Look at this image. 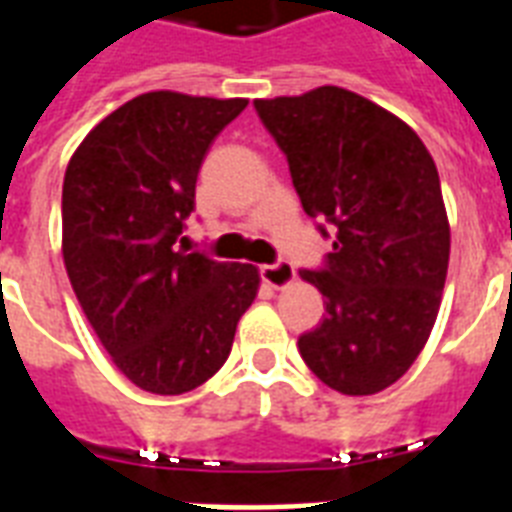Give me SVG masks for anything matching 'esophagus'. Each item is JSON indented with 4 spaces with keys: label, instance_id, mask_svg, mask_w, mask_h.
I'll use <instances>...</instances> for the list:
<instances>
[{
    "label": "esophagus",
    "instance_id": "esophagus-1",
    "mask_svg": "<svg viewBox=\"0 0 512 512\" xmlns=\"http://www.w3.org/2000/svg\"><path fill=\"white\" fill-rule=\"evenodd\" d=\"M295 268L289 263H284V260H279V263H271V265H263L260 268V279L268 284V287L273 289H281L287 287V284H292L295 281Z\"/></svg>",
    "mask_w": 512,
    "mask_h": 512
}]
</instances>
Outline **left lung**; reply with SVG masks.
Instances as JSON below:
<instances>
[{
    "mask_svg": "<svg viewBox=\"0 0 512 512\" xmlns=\"http://www.w3.org/2000/svg\"><path fill=\"white\" fill-rule=\"evenodd\" d=\"M255 111L305 215L335 225L324 265L300 271L327 308L300 356L337 393H380L420 356L441 305L449 220L436 162L409 124L342 87L255 100Z\"/></svg>",
    "mask_w": 512,
    "mask_h": 512,
    "instance_id": "obj_1",
    "label": "left lung"
}]
</instances>
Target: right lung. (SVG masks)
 <instances>
[{
	"instance_id": "1",
	"label": "right lung",
	"mask_w": 512,
	"mask_h": 512,
	"mask_svg": "<svg viewBox=\"0 0 512 512\" xmlns=\"http://www.w3.org/2000/svg\"><path fill=\"white\" fill-rule=\"evenodd\" d=\"M244 108V98L146 92L108 114L68 162V279L119 372L148 393L207 382L260 287L255 265L177 247L201 162Z\"/></svg>"
}]
</instances>
